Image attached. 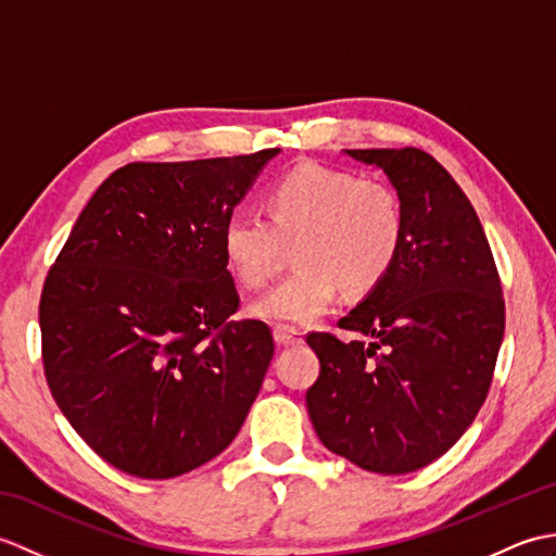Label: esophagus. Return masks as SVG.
Listing matches in <instances>:
<instances>
[{"label":"esophagus","mask_w":556,"mask_h":556,"mask_svg":"<svg viewBox=\"0 0 556 556\" xmlns=\"http://www.w3.org/2000/svg\"><path fill=\"white\" fill-rule=\"evenodd\" d=\"M275 341L279 346H296L303 344V332L296 327H289V325H275Z\"/></svg>","instance_id":"1"}]
</instances>
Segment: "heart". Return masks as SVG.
Segmentation results:
<instances>
[{
    "label": "heart",
    "instance_id": "obj_1",
    "mask_svg": "<svg viewBox=\"0 0 556 556\" xmlns=\"http://www.w3.org/2000/svg\"><path fill=\"white\" fill-rule=\"evenodd\" d=\"M267 217L233 210L222 227V253L233 277L260 289L293 245L296 267L253 303L271 323L308 325L337 301L339 287L363 296L389 275L404 243V205L392 186L346 169L305 162L267 188Z\"/></svg>",
    "mask_w": 556,
    "mask_h": 556
}]
</instances>
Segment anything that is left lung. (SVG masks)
<instances>
[{
  "label": "left lung",
  "instance_id": "1",
  "mask_svg": "<svg viewBox=\"0 0 556 556\" xmlns=\"http://www.w3.org/2000/svg\"><path fill=\"white\" fill-rule=\"evenodd\" d=\"M346 152L394 184L404 243L389 275L337 323L368 341L305 337L320 358L305 406L329 452L404 476L448 452L485 404L504 339L502 281L473 205L432 155Z\"/></svg>",
  "mask_w": 556,
  "mask_h": 556
}]
</instances>
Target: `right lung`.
I'll use <instances>...</instances> for the list:
<instances>
[{
	"label": "right lung",
	"instance_id": "right-lung-1",
	"mask_svg": "<svg viewBox=\"0 0 556 556\" xmlns=\"http://www.w3.org/2000/svg\"><path fill=\"white\" fill-rule=\"evenodd\" d=\"M279 148L131 162L88 200L40 296L50 392L114 468L167 480L239 434L275 356L239 291L222 227Z\"/></svg>",
	"mask_w": 556,
	"mask_h": 556
}]
</instances>
